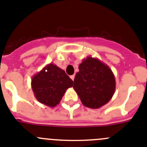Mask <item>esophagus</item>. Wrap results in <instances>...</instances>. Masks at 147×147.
<instances>
[{
  "instance_id": "obj_1",
  "label": "esophagus",
  "mask_w": 147,
  "mask_h": 147,
  "mask_svg": "<svg viewBox=\"0 0 147 147\" xmlns=\"http://www.w3.org/2000/svg\"><path fill=\"white\" fill-rule=\"evenodd\" d=\"M70 78L71 79H72V80H74V79H75V75H71V76H70Z\"/></svg>"
}]
</instances>
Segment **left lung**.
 I'll return each mask as SVG.
<instances>
[{"label": "left lung", "mask_w": 147, "mask_h": 147, "mask_svg": "<svg viewBox=\"0 0 147 147\" xmlns=\"http://www.w3.org/2000/svg\"><path fill=\"white\" fill-rule=\"evenodd\" d=\"M78 68L73 88L83 105L97 109L107 104L116 90L115 77L111 68L92 56L83 59Z\"/></svg>", "instance_id": "obj_1"}]
</instances>
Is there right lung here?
I'll use <instances>...</instances> for the list:
<instances>
[{
	"label": "right lung",
	"instance_id": "obj_1",
	"mask_svg": "<svg viewBox=\"0 0 147 147\" xmlns=\"http://www.w3.org/2000/svg\"><path fill=\"white\" fill-rule=\"evenodd\" d=\"M72 86L73 81L64 70L53 63L46 65L31 80V88L36 100L51 108L60 102L67 88Z\"/></svg>",
	"mask_w": 147,
	"mask_h": 147
}]
</instances>
